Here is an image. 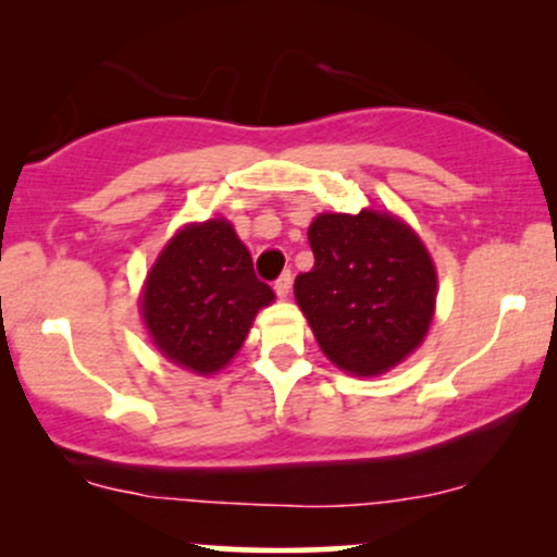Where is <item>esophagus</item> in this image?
Wrapping results in <instances>:
<instances>
[{"label": "esophagus", "instance_id": "1", "mask_svg": "<svg viewBox=\"0 0 557 557\" xmlns=\"http://www.w3.org/2000/svg\"><path fill=\"white\" fill-rule=\"evenodd\" d=\"M290 283H293V274L283 272L277 280H274V293H277L280 298H287V293H290Z\"/></svg>", "mask_w": 557, "mask_h": 557}]
</instances>
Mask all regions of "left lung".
Masks as SVG:
<instances>
[{
	"mask_svg": "<svg viewBox=\"0 0 557 557\" xmlns=\"http://www.w3.org/2000/svg\"><path fill=\"white\" fill-rule=\"evenodd\" d=\"M314 267L293 293L319 348L343 372L385 374L424 341L437 272L406 222L387 212L319 214L309 227Z\"/></svg>",
	"mask_w": 557,
	"mask_h": 557,
	"instance_id": "1",
	"label": "left lung"
}]
</instances>
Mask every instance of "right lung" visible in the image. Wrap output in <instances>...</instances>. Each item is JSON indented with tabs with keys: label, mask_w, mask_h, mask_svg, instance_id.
<instances>
[{
	"label": "right lung",
	"mask_w": 557,
	"mask_h": 557,
	"mask_svg": "<svg viewBox=\"0 0 557 557\" xmlns=\"http://www.w3.org/2000/svg\"><path fill=\"white\" fill-rule=\"evenodd\" d=\"M274 300L227 220L185 225L146 277L140 314L172 363L214 374L240 350L253 317Z\"/></svg>",
	"instance_id": "1"
}]
</instances>
